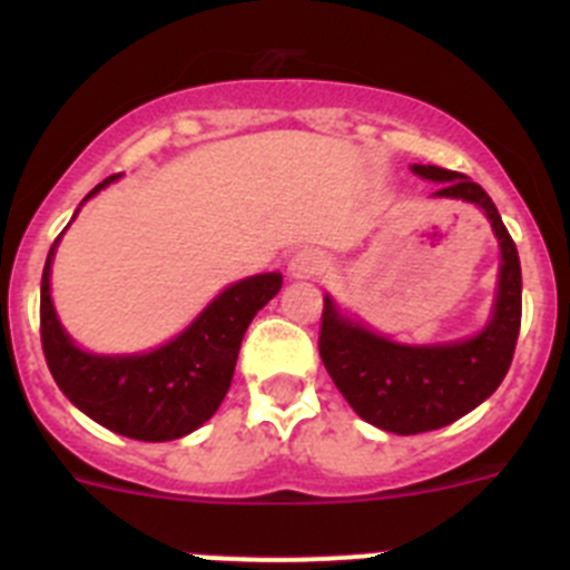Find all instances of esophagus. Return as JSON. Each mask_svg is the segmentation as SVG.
<instances>
[{
  "mask_svg": "<svg viewBox=\"0 0 570 570\" xmlns=\"http://www.w3.org/2000/svg\"><path fill=\"white\" fill-rule=\"evenodd\" d=\"M325 268V259H322L320 250H296L294 259L288 262V274L294 276V279H311L314 274H320V271Z\"/></svg>",
  "mask_w": 570,
  "mask_h": 570,
  "instance_id": "34e87169",
  "label": "esophagus"
}]
</instances>
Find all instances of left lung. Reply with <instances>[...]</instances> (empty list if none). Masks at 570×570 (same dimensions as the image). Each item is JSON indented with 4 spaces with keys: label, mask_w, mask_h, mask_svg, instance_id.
Returning a JSON list of instances; mask_svg holds the SVG:
<instances>
[{
    "label": "left lung",
    "mask_w": 570,
    "mask_h": 570,
    "mask_svg": "<svg viewBox=\"0 0 570 570\" xmlns=\"http://www.w3.org/2000/svg\"><path fill=\"white\" fill-rule=\"evenodd\" d=\"M414 174L436 183L434 196L462 199L488 216L500 239L502 265L485 328L442 345H402L374 334L325 296L320 356L331 380L362 420L400 436L451 425L485 402L505 380L522 322L520 254L491 196L456 170L414 165Z\"/></svg>",
    "instance_id": "1"
}]
</instances>
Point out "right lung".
<instances>
[{
	"mask_svg": "<svg viewBox=\"0 0 570 570\" xmlns=\"http://www.w3.org/2000/svg\"><path fill=\"white\" fill-rule=\"evenodd\" d=\"M108 176L85 199L110 185ZM50 245L42 271L39 331L50 374L73 405L114 434L139 442H170L208 422L234 380L242 336L256 311L282 288V274L234 282L188 328L148 354L99 356L73 345L50 302Z\"/></svg>",
	"mask_w": 570,
	"mask_h": 570,
	"instance_id": "add662e5",
	"label": "right lung"
}]
</instances>
